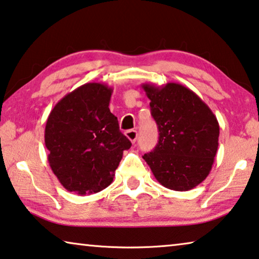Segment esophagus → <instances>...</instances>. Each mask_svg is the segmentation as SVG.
<instances>
[{
    "label": "esophagus",
    "instance_id": "esophagus-1",
    "mask_svg": "<svg viewBox=\"0 0 259 259\" xmlns=\"http://www.w3.org/2000/svg\"><path fill=\"white\" fill-rule=\"evenodd\" d=\"M125 136H126V138L130 139V142L134 144L137 139V131L136 130H128L125 133Z\"/></svg>",
    "mask_w": 259,
    "mask_h": 259
}]
</instances>
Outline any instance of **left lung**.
Here are the masks:
<instances>
[{
	"instance_id": "8db88e82",
	"label": "left lung",
	"mask_w": 259,
	"mask_h": 259,
	"mask_svg": "<svg viewBox=\"0 0 259 259\" xmlns=\"http://www.w3.org/2000/svg\"><path fill=\"white\" fill-rule=\"evenodd\" d=\"M151 100L159 141L143 159L157 181L175 191H188L210 174L219 145V123L210 107L178 83L143 84Z\"/></svg>"
}]
</instances>
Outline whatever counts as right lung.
<instances>
[{"label": "right lung", "instance_id": "1", "mask_svg": "<svg viewBox=\"0 0 259 259\" xmlns=\"http://www.w3.org/2000/svg\"><path fill=\"white\" fill-rule=\"evenodd\" d=\"M113 89L86 83L52 109L45 129L48 162L60 183L78 195L96 194L113 182L131 143L110 113Z\"/></svg>", "mask_w": 259, "mask_h": 259}]
</instances>
